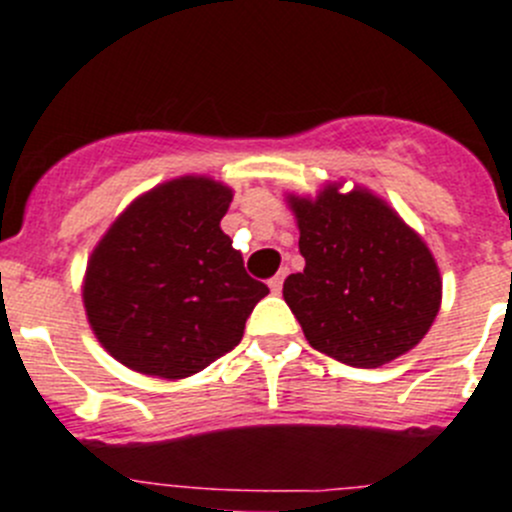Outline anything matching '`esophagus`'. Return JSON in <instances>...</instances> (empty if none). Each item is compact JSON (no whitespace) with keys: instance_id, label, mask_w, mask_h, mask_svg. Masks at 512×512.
<instances>
[{"instance_id":"1","label":"esophagus","mask_w":512,"mask_h":512,"mask_svg":"<svg viewBox=\"0 0 512 512\" xmlns=\"http://www.w3.org/2000/svg\"><path fill=\"white\" fill-rule=\"evenodd\" d=\"M285 275H288V267H283V270H280L278 275H275V278H270V290H272V293H280V290H283Z\"/></svg>"}]
</instances>
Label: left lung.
<instances>
[{
  "instance_id": "obj_1",
  "label": "left lung",
  "mask_w": 512,
  "mask_h": 512,
  "mask_svg": "<svg viewBox=\"0 0 512 512\" xmlns=\"http://www.w3.org/2000/svg\"><path fill=\"white\" fill-rule=\"evenodd\" d=\"M303 272L283 298L315 351L356 369L412 351L442 303L437 262L412 227L366 189L328 184L315 199L288 197Z\"/></svg>"
}]
</instances>
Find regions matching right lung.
Instances as JSON below:
<instances>
[{
	"mask_svg": "<svg viewBox=\"0 0 512 512\" xmlns=\"http://www.w3.org/2000/svg\"><path fill=\"white\" fill-rule=\"evenodd\" d=\"M229 202V186L181 176L138 197L98 242L85 270V313L123 366L184 379L242 341L270 290L247 275L219 227Z\"/></svg>",
	"mask_w": 512,
	"mask_h": 512,
	"instance_id": "obj_1",
	"label": "right lung"
}]
</instances>
